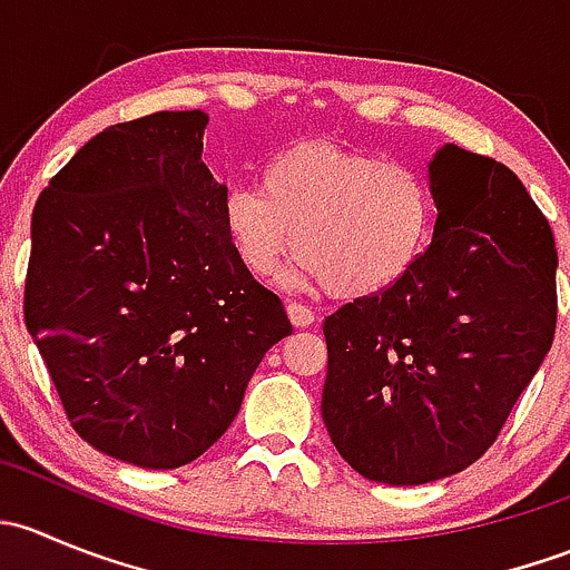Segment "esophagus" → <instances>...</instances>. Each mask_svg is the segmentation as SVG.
I'll list each match as a JSON object with an SVG mask.
<instances>
[{
	"label": "esophagus",
	"mask_w": 570,
	"mask_h": 570,
	"mask_svg": "<svg viewBox=\"0 0 570 570\" xmlns=\"http://www.w3.org/2000/svg\"><path fill=\"white\" fill-rule=\"evenodd\" d=\"M286 314H289V320H292V325L295 327H308V325H314V312L308 306H303V303H289V306H286Z\"/></svg>",
	"instance_id": "esophagus-1"
}]
</instances>
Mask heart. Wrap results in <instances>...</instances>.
Here are the masks:
<instances>
[{
    "instance_id": "b5f03b06",
    "label": "heart",
    "mask_w": 570,
    "mask_h": 570,
    "mask_svg": "<svg viewBox=\"0 0 570 570\" xmlns=\"http://www.w3.org/2000/svg\"><path fill=\"white\" fill-rule=\"evenodd\" d=\"M430 178L402 159L303 140L275 154L262 187L234 184L223 223L239 262L256 278L278 273L292 250L297 284H325L336 297L392 289L419 264L435 228Z\"/></svg>"
}]
</instances>
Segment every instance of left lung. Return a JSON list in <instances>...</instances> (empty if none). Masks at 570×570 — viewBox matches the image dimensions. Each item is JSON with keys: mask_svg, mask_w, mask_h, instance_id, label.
I'll list each match as a JSON object with an SVG mask.
<instances>
[{"mask_svg": "<svg viewBox=\"0 0 570 570\" xmlns=\"http://www.w3.org/2000/svg\"><path fill=\"white\" fill-rule=\"evenodd\" d=\"M416 267L325 317L322 419L366 480L422 485L480 461L557 327V248L508 165L444 146Z\"/></svg>", "mask_w": 570, "mask_h": 570, "instance_id": "obj_1", "label": "left lung"}]
</instances>
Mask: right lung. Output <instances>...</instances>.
<instances>
[{
    "label": "right lung",
    "instance_id": "add662e5",
    "mask_svg": "<svg viewBox=\"0 0 570 570\" xmlns=\"http://www.w3.org/2000/svg\"><path fill=\"white\" fill-rule=\"evenodd\" d=\"M206 124L187 109L107 126L32 212L27 331L71 428L140 469L204 455L292 333L228 237Z\"/></svg>",
    "mask_w": 570,
    "mask_h": 570
}]
</instances>
